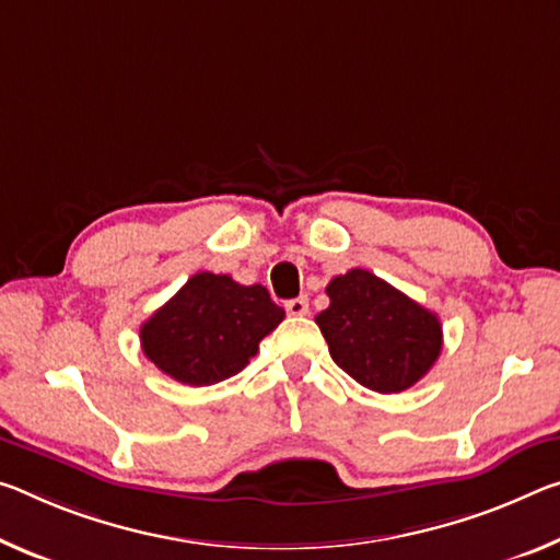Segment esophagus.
I'll list each match as a JSON object with an SVG mask.
<instances>
[{"mask_svg":"<svg viewBox=\"0 0 560 560\" xmlns=\"http://www.w3.org/2000/svg\"><path fill=\"white\" fill-rule=\"evenodd\" d=\"M287 312H289V316H306L308 314V299L299 296V299L287 301Z\"/></svg>","mask_w":560,"mask_h":560,"instance_id":"obj_1","label":"esophagus"}]
</instances>
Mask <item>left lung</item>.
<instances>
[{
  "mask_svg": "<svg viewBox=\"0 0 560 560\" xmlns=\"http://www.w3.org/2000/svg\"><path fill=\"white\" fill-rule=\"evenodd\" d=\"M328 308L316 316L336 366L378 394L411 388L436 363L439 316L366 269H351L326 287Z\"/></svg>",
  "mask_w": 560,
  "mask_h": 560,
  "instance_id": "left-lung-1",
  "label": "left lung"
}]
</instances>
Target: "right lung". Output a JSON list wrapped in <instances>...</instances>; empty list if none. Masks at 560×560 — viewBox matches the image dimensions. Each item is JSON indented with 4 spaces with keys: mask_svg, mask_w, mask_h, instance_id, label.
Here are the masks:
<instances>
[{
    "mask_svg": "<svg viewBox=\"0 0 560 560\" xmlns=\"http://www.w3.org/2000/svg\"><path fill=\"white\" fill-rule=\"evenodd\" d=\"M283 322L261 283L199 271L141 324L144 357L186 386H211L242 371L259 341Z\"/></svg>",
    "mask_w": 560,
    "mask_h": 560,
    "instance_id": "right-lung-1",
    "label": "right lung"
}]
</instances>
